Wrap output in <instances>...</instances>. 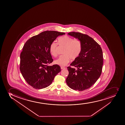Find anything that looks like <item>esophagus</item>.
I'll list each match as a JSON object with an SVG mask.
<instances>
[{
    "instance_id": "obj_1",
    "label": "esophagus",
    "mask_w": 125,
    "mask_h": 125,
    "mask_svg": "<svg viewBox=\"0 0 125 125\" xmlns=\"http://www.w3.org/2000/svg\"><path fill=\"white\" fill-rule=\"evenodd\" d=\"M61 69H66V68L64 67H61Z\"/></svg>"
}]
</instances>
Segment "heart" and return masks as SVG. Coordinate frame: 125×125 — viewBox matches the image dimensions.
Here are the masks:
<instances>
[{
	"label": "heart",
	"instance_id": "b5f03b06",
	"mask_svg": "<svg viewBox=\"0 0 125 125\" xmlns=\"http://www.w3.org/2000/svg\"><path fill=\"white\" fill-rule=\"evenodd\" d=\"M58 43L61 47H65L63 54L55 61V63L59 66H63L69 63L71 59L75 60L79 56L82 51V44L80 41L74 40L68 36L61 37L58 39ZM58 44L55 42L51 43L50 52L51 55L54 57L57 55Z\"/></svg>",
	"mask_w": 125,
	"mask_h": 125
}]
</instances>
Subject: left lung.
<instances>
[{
    "instance_id": "8db88e82",
    "label": "left lung",
    "mask_w": 125,
    "mask_h": 125,
    "mask_svg": "<svg viewBox=\"0 0 125 125\" xmlns=\"http://www.w3.org/2000/svg\"><path fill=\"white\" fill-rule=\"evenodd\" d=\"M68 34L80 41L82 49L79 56L70 64L77 70L67 67L69 74L66 82L71 88L83 91L93 86L101 75L103 64L102 49L88 35L75 32Z\"/></svg>"
}]
</instances>
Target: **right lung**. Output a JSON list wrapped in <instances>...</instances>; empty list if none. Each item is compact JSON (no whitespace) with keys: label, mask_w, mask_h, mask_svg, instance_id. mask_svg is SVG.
<instances>
[{"label":"right lung","mask_w":125,"mask_h":125,"mask_svg":"<svg viewBox=\"0 0 125 125\" xmlns=\"http://www.w3.org/2000/svg\"><path fill=\"white\" fill-rule=\"evenodd\" d=\"M64 32L44 31L27 40L21 53L20 70L28 85L40 89L50 85L55 76L61 71L57 64L49 66L52 62L50 45L59 36Z\"/></svg>","instance_id":"1"}]
</instances>
